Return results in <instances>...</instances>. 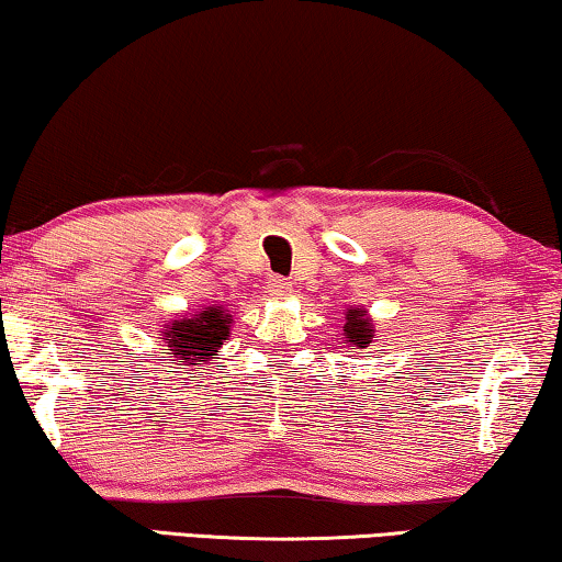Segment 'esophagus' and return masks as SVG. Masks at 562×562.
<instances>
[{
    "label": "esophagus",
    "instance_id": "obj_1",
    "mask_svg": "<svg viewBox=\"0 0 562 562\" xmlns=\"http://www.w3.org/2000/svg\"><path fill=\"white\" fill-rule=\"evenodd\" d=\"M268 291L276 296H289L291 294V281L289 279H281V276H271L268 279Z\"/></svg>",
    "mask_w": 562,
    "mask_h": 562
}]
</instances>
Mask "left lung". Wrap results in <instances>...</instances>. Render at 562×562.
<instances>
[{"label":"left lung","instance_id":"1","mask_svg":"<svg viewBox=\"0 0 562 562\" xmlns=\"http://www.w3.org/2000/svg\"><path fill=\"white\" fill-rule=\"evenodd\" d=\"M341 331H345V341H349L355 349L370 347L372 337H375V327H372L368 312H362V308H349Z\"/></svg>","mask_w":562,"mask_h":562}]
</instances>
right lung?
Instances as JSON below:
<instances>
[{
  "label": "right lung",
  "mask_w": 562,
  "mask_h": 562,
  "mask_svg": "<svg viewBox=\"0 0 562 562\" xmlns=\"http://www.w3.org/2000/svg\"><path fill=\"white\" fill-rule=\"evenodd\" d=\"M231 314L223 306H207L205 312H198L182 319H172L165 324L161 339L167 341L169 357L175 364H190L200 368L207 360H213L223 339L231 337Z\"/></svg>",
  "instance_id": "obj_1"
}]
</instances>
